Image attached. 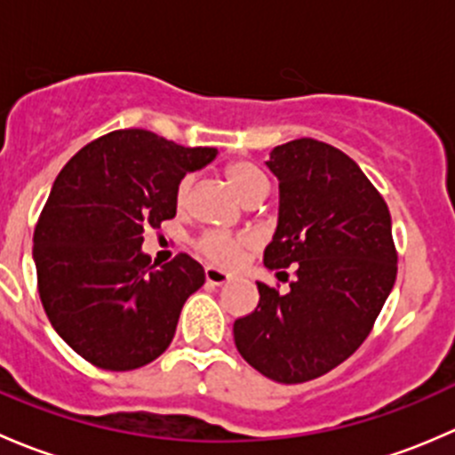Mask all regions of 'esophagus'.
<instances>
[{"instance_id":"esophagus-1","label":"esophagus","mask_w":455,"mask_h":455,"mask_svg":"<svg viewBox=\"0 0 455 455\" xmlns=\"http://www.w3.org/2000/svg\"><path fill=\"white\" fill-rule=\"evenodd\" d=\"M204 277H206V282L213 283V286H222V283L231 282L233 275L227 273V270H222V268H215V266H206Z\"/></svg>"}]
</instances>
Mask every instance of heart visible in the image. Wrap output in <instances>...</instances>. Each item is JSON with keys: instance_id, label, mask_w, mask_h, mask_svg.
<instances>
[{"instance_id": "heart-1", "label": "heart", "mask_w": 455, "mask_h": 455, "mask_svg": "<svg viewBox=\"0 0 455 455\" xmlns=\"http://www.w3.org/2000/svg\"><path fill=\"white\" fill-rule=\"evenodd\" d=\"M224 176H227V182L231 185V189L240 196L242 200L251 198V196L257 194L261 189H268V180H266L264 173L259 169L253 167L251 163H244V160H237V163L227 164L224 169ZM191 178H182L180 185L176 189V202L178 206H182L187 202V196H189ZM249 237H235L228 235V233H206L200 240L198 249L209 257L211 261L222 266H233L240 261L242 251L244 246H249Z\"/></svg>"}]
</instances>
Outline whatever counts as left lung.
Here are the masks:
<instances>
[{"instance_id":"1","label":"left lung","mask_w":455,"mask_h":455,"mask_svg":"<svg viewBox=\"0 0 455 455\" xmlns=\"http://www.w3.org/2000/svg\"><path fill=\"white\" fill-rule=\"evenodd\" d=\"M279 220L266 268L295 264L291 291L257 282L259 304L233 323L249 365L277 383H304L355 355L396 282L385 200L332 145L291 140L270 151Z\"/></svg>"}]
</instances>
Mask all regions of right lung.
Instances as JSON below:
<instances>
[{
  "mask_svg": "<svg viewBox=\"0 0 455 455\" xmlns=\"http://www.w3.org/2000/svg\"><path fill=\"white\" fill-rule=\"evenodd\" d=\"M215 156V147L116 130L85 145L54 180L32 246L39 297L59 337L96 368H142L172 343L204 268L185 253L151 264L142 233L176 215L180 180Z\"/></svg>",
  "mask_w": 455,
  "mask_h": 455,
  "instance_id": "add662e5",
  "label": "right lung"
}]
</instances>
